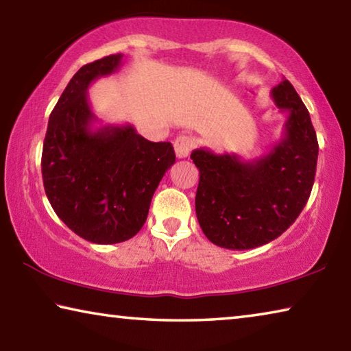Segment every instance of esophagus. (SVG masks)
I'll return each instance as SVG.
<instances>
[{
  "mask_svg": "<svg viewBox=\"0 0 351 351\" xmlns=\"http://www.w3.org/2000/svg\"><path fill=\"white\" fill-rule=\"evenodd\" d=\"M175 152H176V156L182 159V158H187L190 150H192L193 145H195V141L192 138H189V136H180V138H176L175 142Z\"/></svg>",
  "mask_w": 351,
  "mask_h": 351,
  "instance_id": "34e87169",
  "label": "esophagus"
}]
</instances>
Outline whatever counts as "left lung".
<instances>
[{"label": "left lung", "mask_w": 351, "mask_h": 351, "mask_svg": "<svg viewBox=\"0 0 351 351\" xmlns=\"http://www.w3.org/2000/svg\"><path fill=\"white\" fill-rule=\"evenodd\" d=\"M288 112L283 136L254 161L197 148L199 170L195 210L204 235L226 249H252L276 240L304 210L316 176L319 144L310 112L283 79L271 91Z\"/></svg>", "instance_id": "8db88e82"}]
</instances>
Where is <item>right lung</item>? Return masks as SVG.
<instances>
[{"label":"right lung","mask_w":351,"mask_h":351,"mask_svg":"<svg viewBox=\"0 0 351 351\" xmlns=\"http://www.w3.org/2000/svg\"><path fill=\"white\" fill-rule=\"evenodd\" d=\"M122 54L82 66L52 110L41 154L46 197L57 217L97 245L130 240L144 226L154 190L175 164L170 142H150L132 125L93 128L91 82L116 73Z\"/></svg>","instance_id":"right-lung-1"}]
</instances>
